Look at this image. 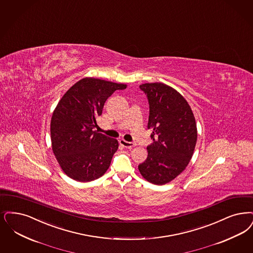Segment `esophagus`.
Instances as JSON below:
<instances>
[{
	"mask_svg": "<svg viewBox=\"0 0 253 253\" xmlns=\"http://www.w3.org/2000/svg\"><path fill=\"white\" fill-rule=\"evenodd\" d=\"M120 144L123 146L124 148H128V149H131V148H133V147H135V143H133V142H128L126 141V140H124V139H121L120 140Z\"/></svg>",
	"mask_w": 253,
	"mask_h": 253,
	"instance_id": "1",
	"label": "esophagus"
}]
</instances>
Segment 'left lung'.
I'll use <instances>...</instances> for the list:
<instances>
[{"label":"left lung","mask_w":253,"mask_h":253,"mask_svg":"<svg viewBox=\"0 0 253 253\" xmlns=\"http://www.w3.org/2000/svg\"><path fill=\"white\" fill-rule=\"evenodd\" d=\"M150 104L148 128L153 142L147 160L138 166L142 177L153 184L171 182L192 158L198 131L192 109L178 91L163 83L142 84Z\"/></svg>","instance_id":"1"}]
</instances>
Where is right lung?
<instances>
[{
  "label": "right lung",
  "instance_id": "add662e5",
  "mask_svg": "<svg viewBox=\"0 0 253 253\" xmlns=\"http://www.w3.org/2000/svg\"><path fill=\"white\" fill-rule=\"evenodd\" d=\"M127 84L92 77L74 84L57 103L51 121V149L62 170L77 182L94 181L108 169L119 142L93 131L104 102Z\"/></svg>",
  "mask_w": 253,
  "mask_h": 253
}]
</instances>
